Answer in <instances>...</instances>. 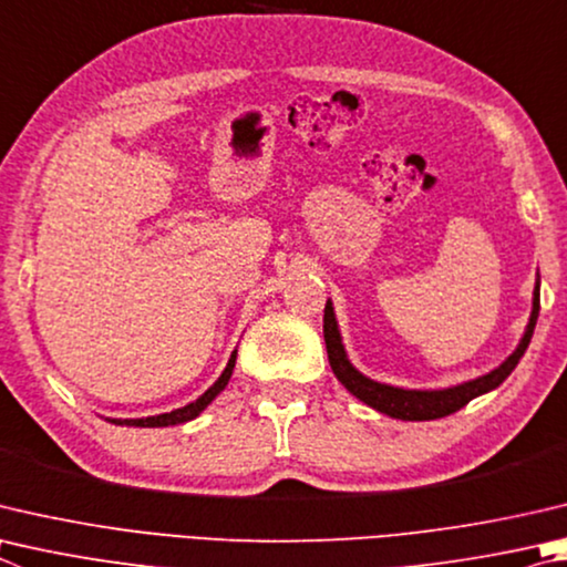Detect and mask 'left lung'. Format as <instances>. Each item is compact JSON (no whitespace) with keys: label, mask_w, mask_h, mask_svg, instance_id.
I'll return each instance as SVG.
<instances>
[{"label":"left lung","mask_w":567,"mask_h":567,"mask_svg":"<svg viewBox=\"0 0 567 567\" xmlns=\"http://www.w3.org/2000/svg\"><path fill=\"white\" fill-rule=\"evenodd\" d=\"M538 312H540V282H535L533 315H530L528 329H526V334H523L518 349L506 359V362H503L498 369H493L491 374L473 379V382H466V384H458L454 389L409 391V389H396V386L372 382V379L359 374L357 369L349 364L344 347H342V339H339L334 307L327 300V305H324V342H327L329 367H332V372L339 382L349 389V394H354L359 401H364L367 406L382 411V414H386V416H394L401 421L441 419V416H449V414H454V411L463 409L471 399L486 394V391L496 389L498 384L506 382V377L513 372V369H516L520 357L526 354Z\"/></svg>","instance_id":"8db88e82"}]
</instances>
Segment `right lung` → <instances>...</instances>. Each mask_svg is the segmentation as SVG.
<instances>
[{"label": "right lung", "instance_id": "obj_1", "mask_svg": "<svg viewBox=\"0 0 567 567\" xmlns=\"http://www.w3.org/2000/svg\"><path fill=\"white\" fill-rule=\"evenodd\" d=\"M235 357H238V349L230 354V362L228 367H225V372L218 377V382H215L208 391L200 399H195L193 404L183 406V409H176L171 411V414H158V416H148V419H109L111 424H118V426H176V424H183V421H190L200 414V411L210 404V401L220 394V391L225 389V384L230 382V374H233V367H235Z\"/></svg>", "mask_w": 567, "mask_h": 567}]
</instances>
